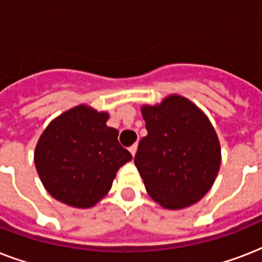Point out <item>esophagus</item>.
Here are the masks:
<instances>
[{
	"label": "esophagus",
	"instance_id": "1",
	"mask_svg": "<svg viewBox=\"0 0 262 262\" xmlns=\"http://www.w3.org/2000/svg\"><path fill=\"white\" fill-rule=\"evenodd\" d=\"M129 151H130V154L133 156L136 155V152H137V144H133V145H132L130 148H129Z\"/></svg>",
	"mask_w": 262,
	"mask_h": 262
}]
</instances>
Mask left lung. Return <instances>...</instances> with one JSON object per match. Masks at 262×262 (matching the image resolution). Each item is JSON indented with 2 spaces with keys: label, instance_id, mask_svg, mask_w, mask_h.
I'll return each instance as SVG.
<instances>
[{
  "label": "left lung",
  "instance_id": "obj_1",
  "mask_svg": "<svg viewBox=\"0 0 262 262\" xmlns=\"http://www.w3.org/2000/svg\"><path fill=\"white\" fill-rule=\"evenodd\" d=\"M148 135L135 164L148 194L167 209H182L207 194L220 168V144L209 119L194 103L170 95L143 106Z\"/></svg>",
  "mask_w": 262,
  "mask_h": 262
}]
</instances>
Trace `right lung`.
I'll return each mask as SVG.
<instances>
[{"label":"right lung","instance_id":"obj_1","mask_svg":"<svg viewBox=\"0 0 262 262\" xmlns=\"http://www.w3.org/2000/svg\"><path fill=\"white\" fill-rule=\"evenodd\" d=\"M107 113L80 104L51 121L35 148V167L55 200L90 208L111 189L117 171L132 160L107 126Z\"/></svg>","mask_w":262,"mask_h":262}]
</instances>
